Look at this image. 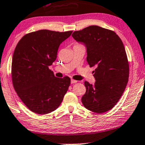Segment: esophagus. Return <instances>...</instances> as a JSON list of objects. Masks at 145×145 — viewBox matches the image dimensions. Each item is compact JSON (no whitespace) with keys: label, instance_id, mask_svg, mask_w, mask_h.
Instances as JSON below:
<instances>
[{"label":"esophagus","instance_id":"esophagus-1","mask_svg":"<svg viewBox=\"0 0 145 145\" xmlns=\"http://www.w3.org/2000/svg\"><path fill=\"white\" fill-rule=\"evenodd\" d=\"M77 82H78V81L76 80H74V79H71V84H75V83H76Z\"/></svg>","mask_w":145,"mask_h":145}]
</instances>
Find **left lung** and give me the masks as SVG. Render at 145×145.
I'll list each match as a JSON object with an SVG mask.
<instances>
[{
    "mask_svg": "<svg viewBox=\"0 0 145 145\" xmlns=\"http://www.w3.org/2000/svg\"><path fill=\"white\" fill-rule=\"evenodd\" d=\"M72 37L85 44L88 64L96 67L95 84L84 82L82 104L92 112H107L120 99L128 82L129 63L123 41L113 31L98 26L74 31Z\"/></svg>",
    "mask_w": 145,
    "mask_h": 145,
    "instance_id": "obj_1",
    "label": "left lung"
}]
</instances>
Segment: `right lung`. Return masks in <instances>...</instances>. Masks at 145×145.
<instances>
[{
    "label": "right lung",
    "mask_w": 145,
    "mask_h": 145,
    "mask_svg": "<svg viewBox=\"0 0 145 145\" xmlns=\"http://www.w3.org/2000/svg\"><path fill=\"white\" fill-rule=\"evenodd\" d=\"M71 33L39 30L23 36L15 48L11 63L13 86L33 112L46 114L55 110L67 93L70 78L55 77L49 66L56 59L60 44Z\"/></svg>",
    "instance_id": "obj_1"
}]
</instances>
